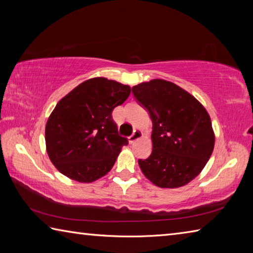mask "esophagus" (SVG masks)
Instances as JSON below:
<instances>
[{
    "label": "esophagus",
    "instance_id": "obj_1",
    "mask_svg": "<svg viewBox=\"0 0 253 253\" xmlns=\"http://www.w3.org/2000/svg\"><path fill=\"white\" fill-rule=\"evenodd\" d=\"M140 137H142V131L136 129V130H134V132H132V134L129 137H128V140H129L130 144H132V143H135L137 139L140 138Z\"/></svg>",
    "mask_w": 253,
    "mask_h": 253
}]
</instances>
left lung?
I'll use <instances>...</instances> for the list:
<instances>
[{"label": "left lung", "mask_w": 253, "mask_h": 253, "mask_svg": "<svg viewBox=\"0 0 253 253\" xmlns=\"http://www.w3.org/2000/svg\"><path fill=\"white\" fill-rule=\"evenodd\" d=\"M153 123V151L139 168L158 187L175 188L191 182L212 155L214 132L208 111L173 83L154 79L131 88Z\"/></svg>", "instance_id": "obj_1"}]
</instances>
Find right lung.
Returning a JSON list of instances; mask_svg holds the SVG:
<instances>
[{"label":"right lung","instance_id":"obj_1","mask_svg":"<svg viewBox=\"0 0 253 253\" xmlns=\"http://www.w3.org/2000/svg\"><path fill=\"white\" fill-rule=\"evenodd\" d=\"M130 87L102 77L84 81L60 100L45 125L46 153L60 173L90 183L113 169L126 137L111 113Z\"/></svg>","mask_w":253,"mask_h":253}]
</instances>
